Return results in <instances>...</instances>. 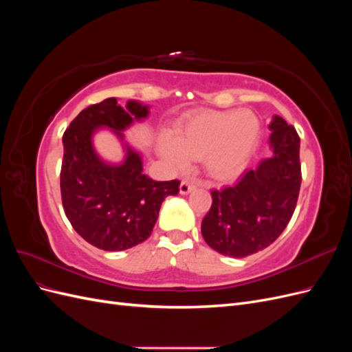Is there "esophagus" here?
Here are the masks:
<instances>
[{
	"mask_svg": "<svg viewBox=\"0 0 352 352\" xmlns=\"http://www.w3.org/2000/svg\"><path fill=\"white\" fill-rule=\"evenodd\" d=\"M194 189H195V184L190 182V180L184 179L182 182H180L179 190H180V194H182V195H186V194H189V192H192Z\"/></svg>",
	"mask_w": 352,
	"mask_h": 352,
	"instance_id": "obj_1",
	"label": "esophagus"
}]
</instances>
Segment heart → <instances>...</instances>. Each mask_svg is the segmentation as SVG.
Here are the masks:
<instances>
[{
    "mask_svg": "<svg viewBox=\"0 0 352 352\" xmlns=\"http://www.w3.org/2000/svg\"><path fill=\"white\" fill-rule=\"evenodd\" d=\"M260 135L261 124L252 111H201L180 123L175 135L160 136L158 153L167 166L177 170L201 158L212 179L230 180L250 164Z\"/></svg>",
    "mask_w": 352,
    "mask_h": 352,
    "instance_id": "b5f03b06",
    "label": "heart"
}]
</instances>
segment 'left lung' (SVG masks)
<instances>
[{
    "label": "left lung",
    "instance_id": "obj_1",
    "mask_svg": "<svg viewBox=\"0 0 352 352\" xmlns=\"http://www.w3.org/2000/svg\"><path fill=\"white\" fill-rule=\"evenodd\" d=\"M272 157L247 170L232 186L211 190L212 204L201 233L212 250L242 258L267 248L289 223L301 186L300 136L280 116H273Z\"/></svg>",
    "mask_w": 352,
    "mask_h": 352
}]
</instances>
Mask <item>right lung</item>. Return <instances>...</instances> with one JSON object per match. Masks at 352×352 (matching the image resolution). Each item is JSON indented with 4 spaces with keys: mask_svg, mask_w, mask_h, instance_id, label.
<instances>
[{
    "mask_svg": "<svg viewBox=\"0 0 352 352\" xmlns=\"http://www.w3.org/2000/svg\"><path fill=\"white\" fill-rule=\"evenodd\" d=\"M150 107L116 98L82 110L63 135L60 188L73 229L94 247L123 251L150 238L158 211L168 195H177L179 180L157 182L142 172V157L124 141L127 127L145 120ZM110 129L124 144L125 158L109 164L94 150L93 135Z\"/></svg>",
    "mask_w": 352,
    "mask_h": 352,
    "instance_id": "obj_1",
    "label": "right lung"
}]
</instances>
